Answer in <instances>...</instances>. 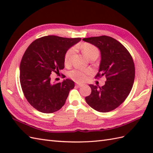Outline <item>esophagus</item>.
Wrapping results in <instances>:
<instances>
[{"label":"esophagus","instance_id":"1","mask_svg":"<svg viewBox=\"0 0 153 153\" xmlns=\"http://www.w3.org/2000/svg\"><path fill=\"white\" fill-rule=\"evenodd\" d=\"M76 85L77 87H82L83 85H82V84H80V83H76Z\"/></svg>","mask_w":153,"mask_h":153}]
</instances>
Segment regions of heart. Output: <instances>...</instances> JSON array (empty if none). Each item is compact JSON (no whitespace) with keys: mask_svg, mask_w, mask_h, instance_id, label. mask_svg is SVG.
I'll use <instances>...</instances> for the list:
<instances>
[{"mask_svg":"<svg viewBox=\"0 0 153 153\" xmlns=\"http://www.w3.org/2000/svg\"><path fill=\"white\" fill-rule=\"evenodd\" d=\"M81 49H82L83 53L85 56L89 58L92 55L95 54H99V50L97 49L96 47L94 45L89 43H83L81 46ZM74 53V48H70L68 49L64 55V63L66 65L70 64L71 62V57ZM91 74L89 70L82 71L78 70H75L71 71L69 73V76L71 79L76 81L77 82H83L87 79V77L88 75Z\"/></svg>","mask_w":153,"mask_h":153,"instance_id":"1","label":"heart"}]
</instances>
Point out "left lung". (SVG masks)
Listing matches in <instances>:
<instances>
[{"mask_svg": "<svg viewBox=\"0 0 153 153\" xmlns=\"http://www.w3.org/2000/svg\"><path fill=\"white\" fill-rule=\"evenodd\" d=\"M83 40L99 48L101 60L96 77L105 76L102 87L90 84L91 93L85 97L87 103L100 112L114 110L124 101L134 85V60L122 44L106 35L84 38Z\"/></svg>", "mask_w": 153, "mask_h": 153, "instance_id": "1", "label": "left lung"}]
</instances>
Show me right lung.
I'll use <instances>...</instances> for the list:
<instances>
[{
  "label": "right lung",
  "instance_id": "1",
  "mask_svg": "<svg viewBox=\"0 0 153 153\" xmlns=\"http://www.w3.org/2000/svg\"><path fill=\"white\" fill-rule=\"evenodd\" d=\"M81 40L48 35L35 40L25 51L19 66V80L25 97L38 111L56 112L66 102L74 82L66 79L53 83L50 76L64 69L65 53Z\"/></svg>",
  "mask_w": 153,
  "mask_h": 153
}]
</instances>
